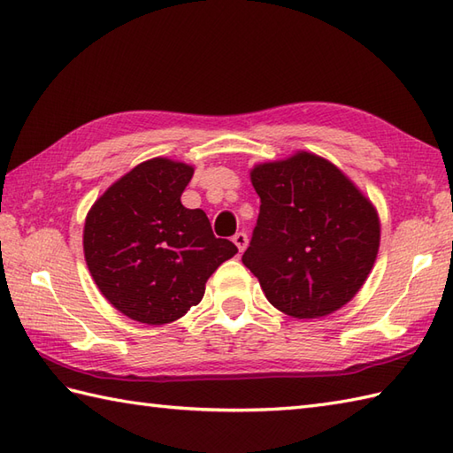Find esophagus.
Masks as SVG:
<instances>
[{
	"instance_id": "obj_1",
	"label": "esophagus",
	"mask_w": 453,
	"mask_h": 453,
	"mask_svg": "<svg viewBox=\"0 0 453 453\" xmlns=\"http://www.w3.org/2000/svg\"><path fill=\"white\" fill-rule=\"evenodd\" d=\"M234 243L237 245V249H239V253H243L245 249H247V245H249V237H247V234H243V232H239V234H235L234 235Z\"/></svg>"
}]
</instances>
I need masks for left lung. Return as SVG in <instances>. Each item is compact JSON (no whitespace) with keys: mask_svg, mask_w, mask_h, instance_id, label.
Instances as JSON below:
<instances>
[{"mask_svg":"<svg viewBox=\"0 0 453 453\" xmlns=\"http://www.w3.org/2000/svg\"><path fill=\"white\" fill-rule=\"evenodd\" d=\"M251 182L261 211L243 265L266 300L296 319L341 310L378 257L381 226L372 200L311 151L258 163Z\"/></svg>","mask_w":453,"mask_h":453,"instance_id":"obj_1","label":"left lung"}]
</instances>
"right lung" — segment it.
<instances>
[{"label": "right lung", "instance_id": "right-lung-1", "mask_svg": "<svg viewBox=\"0 0 453 453\" xmlns=\"http://www.w3.org/2000/svg\"><path fill=\"white\" fill-rule=\"evenodd\" d=\"M195 167L153 157L95 200L83 227V255L112 307L146 325L177 321L200 303L208 278L237 253L211 234L200 208L180 195Z\"/></svg>", "mask_w": 453, "mask_h": 453}]
</instances>
